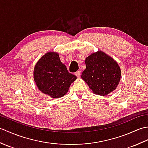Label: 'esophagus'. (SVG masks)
Here are the masks:
<instances>
[{"mask_svg": "<svg viewBox=\"0 0 148 148\" xmlns=\"http://www.w3.org/2000/svg\"><path fill=\"white\" fill-rule=\"evenodd\" d=\"M75 75H76V76L77 77H79L80 76V75H81V72L80 71H77L76 72H75Z\"/></svg>", "mask_w": 148, "mask_h": 148, "instance_id": "esophagus-1", "label": "esophagus"}]
</instances>
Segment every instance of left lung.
<instances>
[{
	"mask_svg": "<svg viewBox=\"0 0 148 148\" xmlns=\"http://www.w3.org/2000/svg\"><path fill=\"white\" fill-rule=\"evenodd\" d=\"M86 69L81 74L93 93L106 96L115 90L121 79L118 63L102 51L93 53L85 59Z\"/></svg>",
	"mask_w": 148,
	"mask_h": 148,
	"instance_id": "obj_1",
	"label": "left lung"
}]
</instances>
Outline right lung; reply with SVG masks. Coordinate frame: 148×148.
I'll return each mask as SVG.
<instances>
[{
    "mask_svg": "<svg viewBox=\"0 0 148 148\" xmlns=\"http://www.w3.org/2000/svg\"><path fill=\"white\" fill-rule=\"evenodd\" d=\"M34 79L40 92L51 98L58 99L67 93L77 77L69 73L58 53L49 51L37 61L34 70Z\"/></svg>",
    "mask_w": 148,
    "mask_h": 148,
    "instance_id": "right-lung-1",
    "label": "right lung"
}]
</instances>
